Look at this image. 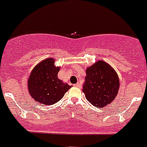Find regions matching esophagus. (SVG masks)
I'll return each mask as SVG.
<instances>
[{
	"label": "esophagus",
	"mask_w": 147,
	"mask_h": 147,
	"mask_svg": "<svg viewBox=\"0 0 147 147\" xmlns=\"http://www.w3.org/2000/svg\"><path fill=\"white\" fill-rule=\"evenodd\" d=\"M74 86H76V87L80 88V89H81V88H82V85H81V83H76V84H74Z\"/></svg>",
	"instance_id": "34e87169"
}]
</instances>
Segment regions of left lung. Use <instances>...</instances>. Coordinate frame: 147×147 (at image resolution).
Instances as JSON below:
<instances>
[{
  "instance_id": "left-lung-1",
  "label": "left lung",
  "mask_w": 147,
  "mask_h": 147,
  "mask_svg": "<svg viewBox=\"0 0 147 147\" xmlns=\"http://www.w3.org/2000/svg\"><path fill=\"white\" fill-rule=\"evenodd\" d=\"M83 92L93 106L103 108L111 104L118 95L120 82L114 68L104 61H98L86 69Z\"/></svg>"
}]
</instances>
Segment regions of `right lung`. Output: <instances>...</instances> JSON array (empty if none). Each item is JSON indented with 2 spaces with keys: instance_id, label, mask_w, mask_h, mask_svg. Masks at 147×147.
<instances>
[{
  "instance_id": "1",
  "label": "right lung",
  "mask_w": 147,
  "mask_h": 147,
  "mask_svg": "<svg viewBox=\"0 0 147 147\" xmlns=\"http://www.w3.org/2000/svg\"><path fill=\"white\" fill-rule=\"evenodd\" d=\"M55 59L50 57L36 64L30 73L27 83L32 98L45 105L57 102L72 87L57 77L61 67L55 66Z\"/></svg>"
}]
</instances>
